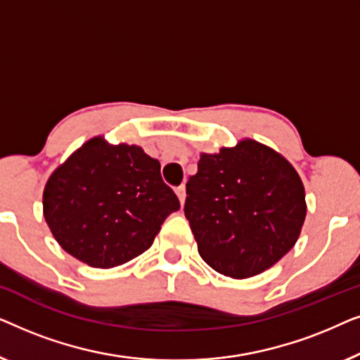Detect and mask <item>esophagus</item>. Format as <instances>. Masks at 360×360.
I'll list each match as a JSON object with an SVG mask.
<instances>
[{
    "label": "esophagus",
    "mask_w": 360,
    "mask_h": 360,
    "mask_svg": "<svg viewBox=\"0 0 360 360\" xmlns=\"http://www.w3.org/2000/svg\"><path fill=\"white\" fill-rule=\"evenodd\" d=\"M175 193H176V196H179L180 203L184 205V203H185V196H186V193H185V185H180L179 188L175 190Z\"/></svg>",
    "instance_id": "esophagus-1"
}]
</instances>
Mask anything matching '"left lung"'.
Masks as SVG:
<instances>
[{
    "label": "left lung",
    "mask_w": 360,
    "mask_h": 360,
    "mask_svg": "<svg viewBox=\"0 0 360 360\" xmlns=\"http://www.w3.org/2000/svg\"><path fill=\"white\" fill-rule=\"evenodd\" d=\"M185 216L201 259L231 278H249L297 243L307 216L302 179L290 162L257 141L201 154L186 181Z\"/></svg>",
    "instance_id": "obj_1"
}]
</instances>
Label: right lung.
I'll return each instance as SVG.
<instances>
[{"mask_svg": "<svg viewBox=\"0 0 360 360\" xmlns=\"http://www.w3.org/2000/svg\"><path fill=\"white\" fill-rule=\"evenodd\" d=\"M44 218L62 249L96 269L146 252L180 201L139 146L93 137L47 180Z\"/></svg>", "mask_w": 360, "mask_h": 360, "instance_id": "right-lung-1", "label": "right lung"}]
</instances>
